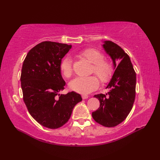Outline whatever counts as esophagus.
<instances>
[{
	"instance_id": "esophagus-1",
	"label": "esophagus",
	"mask_w": 160,
	"mask_h": 160,
	"mask_svg": "<svg viewBox=\"0 0 160 160\" xmlns=\"http://www.w3.org/2000/svg\"><path fill=\"white\" fill-rule=\"evenodd\" d=\"M82 98L83 99H86L88 98V95H87V94H82Z\"/></svg>"
}]
</instances>
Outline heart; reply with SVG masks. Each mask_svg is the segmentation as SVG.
Wrapping results in <instances>:
<instances>
[{
  "mask_svg": "<svg viewBox=\"0 0 160 160\" xmlns=\"http://www.w3.org/2000/svg\"><path fill=\"white\" fill-rule=\"evenodd\" d=\"M80 57L88 60L92 64L91 73H94L102 83L107 82L112 75L113 68L111 62L104 58V55L94 48H85L78 53ZM60 70L65 78H69L73 74L72 60L69 57L63 58L60 64ZM99 85L95 76L77 77L69 82L70 90L80 93H88Z\"/></svg>",
  "mask_w": 160,
  "mask_h": 160,
  "instance_id": "1",
  "label": "heart"
}]
</instances>
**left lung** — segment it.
Returning a JSON list of instances; mask_svg holds the SVG:
<instances>
[{
  "mask_svg": "<svg viewBox=\"0 0 160 160\" xmlns=\"http://www.w3.org/2000/svg\"><path fill=\"white\" fill-rule=\"evenodd\" d=\"M102 47L112 59L115 71L106 88L109 92L94 96L99 100L100 106L92 115L97 123L114 127L125 120L133 106L136 74L123 48L112 41H104Z\"/></svg>",
  "mask_w": 160,
  "mask_h": 160,
  "instance_id": "1",
  "label": "left lung"
}]
</instances>
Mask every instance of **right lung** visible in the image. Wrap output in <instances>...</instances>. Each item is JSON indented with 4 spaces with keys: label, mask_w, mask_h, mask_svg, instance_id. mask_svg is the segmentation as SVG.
I'll return each instance as SVG.
<instances>
[{
    "label": "right lung",
    "mask_w": 160,
    "mask_h": 160,
    "mask_svg": "<svg viewBox=\"0 0 160 160\" xmlns=\"http://www.w3.org/2000/svg\"><path fill=\"white\" fill-rule=\"evenodd\" d=\"M71 47L66 44L43 42L29 51L23 62L20 77L23 100L33 118L48 128L63 126L74 107L82 101L80 94L75 92L58 94L66 85L60 64Z\"/></svg>",
    "instance_id": "1"
}]
</instances>
